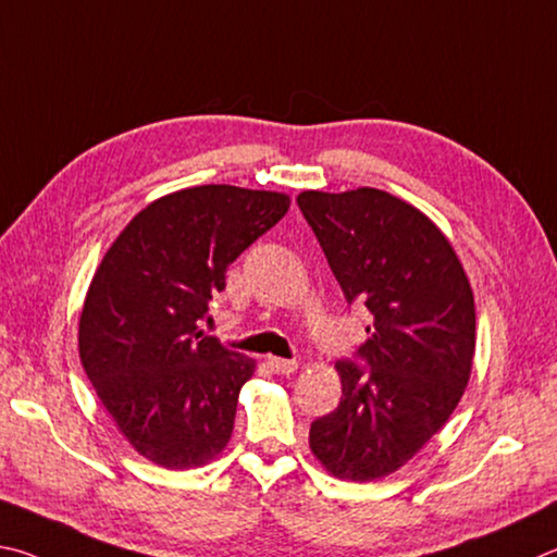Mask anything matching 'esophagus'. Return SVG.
<instances>
[{"mask_svg":"<svg viewBox=\"0 0 557 557\" xmlns=\"http://www.w3.org/2000/svg\"><path fill=\"white\" fill-rule=\"evenodd\" d=\"M267 364L271 367L273 374H294L298 369L296 359H281V357H269Z\"/></svg>","mask_w":557,"mask_h":557,"instance_id":"obj_1","label":"esophagus"}]
</instances>
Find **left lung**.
<instances>
[{
    "instance_id": "obj_1",
    "label": "left lung",
    "mask_w": 557,
    "mask_h": 557,
    "mask_svg": "<svg viewBox=\"0 0 557 557\" xmlns=\"http://www.w3.org/2000/svg\"><path fill=\"white\" fill-rule=\"evenodd\" d=\"M367 343L335 364L343 398L310 423V450L339 480L406 465L455 411L472 372L474 298L450 242L413 205L376 188L298 195Z\"/></svg>"
}]
</instances>
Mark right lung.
Instances as JSON below:
<instances>
[{"label": "right lung", "instance_id": "right-lung-1", "mask_svg": "<svg viewBox=\"0 0 557 557\" xmlns=\"http://www.w3.org/2000/svg\"><path fill=\"white\" fill-rule=\"evenodd\" d=\"M288 212L281 193L198 185L151 202L104 253L81 315V359L134 450L169 470L230 443L253 359L202 335L224 273Z\"/></svg>", "mask_w": 557, "mask_h": 557}]
</instances>
